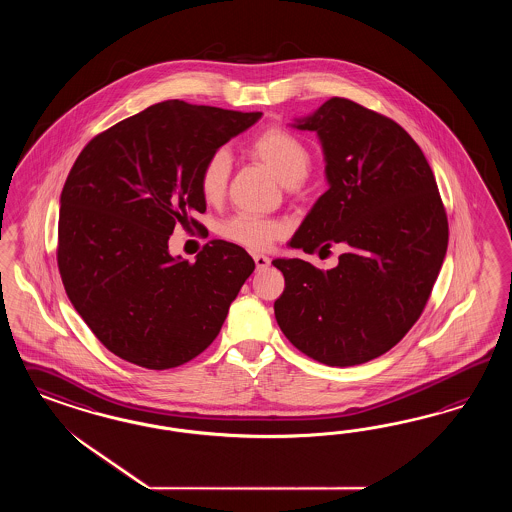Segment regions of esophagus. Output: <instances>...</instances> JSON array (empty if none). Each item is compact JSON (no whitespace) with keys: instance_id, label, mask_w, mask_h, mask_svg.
Wrapping results in <instances>:
<instances>
[{"instance_id":"1","label":"esophagus","mask_w":512,"mask_h":512,"mask_svg":"<svg viewBox=\"0 0 512 512\" xmlns=\"http://www.w3.org/2000/svg\"><path fill=\"white\" fill-rule=\"evenodd\" d=\"M253 261H255L259 270H263V268H266V266L270 264V259H268L266 255H259V253H257V255H253Z\"/></svg>"}]
</instances>
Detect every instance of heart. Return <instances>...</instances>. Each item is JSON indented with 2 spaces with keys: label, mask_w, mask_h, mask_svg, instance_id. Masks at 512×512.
I'll return each mask as SVG.
<instances>
[{
  "label": "heart",
  "mask_w": 512,
  "mask_h": 512,
  "mask_svg": "<svg viewBox=\"0 0 512 512\" xmlns=\"http://www.w3.org/2000/svg\"><path fill=\"white\" fill-rule=\"evenodd\" d=\"M249 154L264 163L283 186H298L310 171L311 157L304 142L293 133L270 127L249 142ZM231 174V157L225 150L210 155L201 169L202 195L206 201L223 197ZM283 225L272 219L240 214L223 225V236L238 246L261 251L283 234Z\"/></svg>",
  "instance_id": "1"
}]
</instances>
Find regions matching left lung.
Here are the masks:
<instances>
[{
	"instance_id": "8db88e82",
	"label": "left lung",
	"mask_w": 512,
	"mask_h": 512,
	"mask_svg": "<svg viewBox=\"0 0 512 512\" xmlns=\"http://www.w3.org/2000/svg\"><path fill=\"white\" fill-rule=\"evenodd\" d=\"M291 125L317 133L328 189L289 248L345 253L326 272L274 259L285 278L276 321L321 364H364L417 323L447 255V214L419 144L390 118L332 97Z\"/></svg>"
}]
</instances>
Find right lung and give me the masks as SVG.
Returning a JSON list of instances; mask_svg holds the SVG:
<instances>
[{
	"label": "right lung",
	"mask_w": 512,
	"mask_h": 512,
	"mask_svg": "<svg viewBox=\"0 0 512 512\" xmlns=\"http://www.w3.org/2000/svg\"><path fill=\"white\" fill-rule=\"evenodd\" d=\"M261 116L171 99L78 155L60 197L58 266L73 308L116 357L169 370L216 340L255 263L225 240L187 263L169 238L206 212L204 161Z\"/></svg>",
	"instance_id": "obj_1"
}]
</instances>
